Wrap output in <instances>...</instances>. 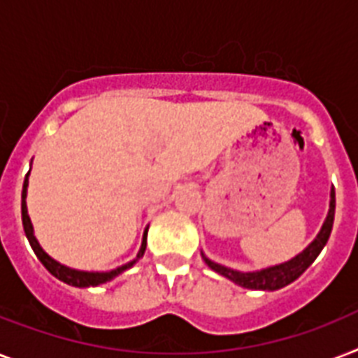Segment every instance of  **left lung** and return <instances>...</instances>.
Masks as SVG:
<instances>
[{"instance_id": "1", "label": "left lung", "mask_w": 358, "mask_h": 358, "mask_svg": "<svg viewBox=\"0 0 358 358\" xmlns=\"http://www.w3.org/2000/svg\"><path fill=\"white\" fill-rule=\"evenodd\" d=\"M333 220H335V187L331 189V202H329V213L325 217L324 226H322L320 234L316 235V239L310 243L307 248L298 254L296 257H292L290 261H285L281 264H274V266H268V268L255 270V272H239V270L228 268V266H222V264L215 263V261L208 259L204 254L206 264L209 268L219 272L220 275H224L228 280H231L234 283L245 287V289L252 290H278L283 289L285 285L292 283L303 274L305 270L309 268L313 261L318 257L322 250H324L325 243L329 239L331 229H333Z\"/></svg>"}]
</instances>
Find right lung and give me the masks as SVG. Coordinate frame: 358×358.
Here are the masks:
<instances>
[{
    "label": "right lung",
    "instance_id": "add662e5",
    "mask_svg": "<svg viewBox=\"0 0 358 358\" xmlns=\"http://www.w3.org/2000/svg\"><path fill=\"white\" fill-rule=\"evenodd\" d=\"M31 173V171H29ZM29 173L25 174V180H23V191H22V220H23V229H25V235H27L29 243L33 246L34 254L45 268L58 278L60 281L68 285H73V287H97L101 283H106V281L113 280L115 275H119L121 272H124L127 268H130L139 257H143L145 254V248H147V231L149 228H145V234H143V241H141V248L138 252V257L130 263L123 264V266H119V268H113L110 272H84V270H75V268H69L66 264H60L58 261H55L53 257H49L43 248L40 246V243L36 241L34 237V231H33V224H31V219H29V213H27V204H25V199H27V185H29Z\"/></svg>",
    "mask_w": 358,
    "mask_h": 358
}]
</instances>
